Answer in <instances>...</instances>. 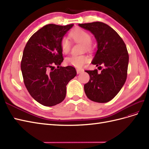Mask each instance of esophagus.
<instances>
[{"instance_id":"obj_1","label":"esophagus","mask_w":149,"mask_h":149,"mask_svg":"<svg viewBox=\"0 0 149 149\" xmlns=\"http://www.w3.org/2000/svg\"><path fill=\"white\" fill-rule=\"evenodd\" d=\"M77 73L79 74H80V73H81V72H82L84 70H83V69H80V68H77Z\"/></svg>"}]
</instances>
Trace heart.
Returning <instances> with one entry per match:
<instances>
[{"instance_id":"obj_1","label":"heart","mask_w":149,"mask_h":149,"mask_svg":"<svg viewBox=\"0 0 149 149\" xmlns=\"http://www.w3.org/2000/svg\"><path fill=\"white\" fill-rule=\"evenodd\" d=\"M70 36L74 41L84 45L86 49H88L90 47L92 38L89 34L84 30L81 28H76L70 32ZM60 47L63 53H67L69 52L71 48V42L67 37L65 36L61 39ZM88 57L86 55H72L67 57L65 62L69 65L77 68H81L86 62H88Z\"/></svg>"}]
</instances>
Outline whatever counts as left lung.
<instances>
[{"label": "left lung", "mask_w": 149, "mask_h": 149, "mask_svg": "<svg viewBox=\"0 0 149 149\" xmlns=\"http://www.w3.org/2000/svg\"><path fill=\"white\" fill-rule=\"evenodd\" d=\"M79 26L93 33L97 41V50L91 63L104 67L100 74L97 69L86 70L90 79L84 85L85 93L91 101L107 102L120 92L127 79L129 61L127 47L120 35L103 22Z\"/></svg>", "instance_id": "obj_1"}]
</instances>
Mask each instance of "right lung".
Segmentation results:
<instances>
[{
  "label": "right lung",
  "mask_w": 149,
  "mask_h": 149,
  "mask_svg": "<svg viewBox=\"0 0 149 149\" xmlns=\"http://www.w3.org/2000/svg\"><path fill=\"white\" fill-rule=\"evenodd\" d=\"M73 26L46 25L34 33L25 46L21 63L24 85L34 100L43 106L62 102L67 84L77 75L72 66H60L63 60L60 41Z\"/></svg>",
  "instance_id": "1"
}]
</instances>
